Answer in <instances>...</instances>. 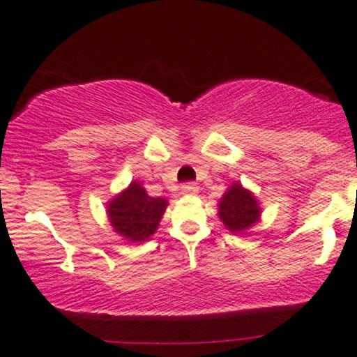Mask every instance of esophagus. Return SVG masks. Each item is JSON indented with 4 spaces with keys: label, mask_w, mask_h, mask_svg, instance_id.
<instances>
[{
    "label": "esophagus",
    "mask_w": 357,
    "mask_h": 357,
    "mask_svg": "<svg viewBox=\"0 0 357 357\" xmlns=\"http://www.w3.org/2000/svg\"><path fill=\"white\" fill-rule=\"evenodd\" d=\"M180 190H182L183 195H197L199 194V187L195 185V183H190V182L183 183L182 189H180Z\"/></svg>",
    "instance_id": "esophagus-1"
}]
</instances>
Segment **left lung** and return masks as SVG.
<instances>
[{"label":"left lung","mask_w":357,"mask_h":357,"mask_svg":"<svg viewBox=\"0 0 357 357\" xmlns=\"http://www.w3.org/2000/svg\"><path fill=\"white\" fill-rule=\"evenodd\" d=\"M218 215L227 231L244 234L259 222L261 207L253 192L243 187L241 182H234L219 199Z\"/></svg>","instance_id":"8db88e82"}]
</instances>
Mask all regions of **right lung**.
Masks as SVG:
<instances>
[{"instance_id":"add662e5","label":"right lung","mask_w":357,"mask_h":357,"mask_svg":"<svg viewBox=\"0 0 357 357\" xmlns=\"http://www.w3.org/2000/svg\"><path fill=\"white\" fill-rule=\"evenodd\" d=\"M168 200L151 197L139 182H133L107 200L106 214L116 234L128 243H145L158 229Z\"/></svg>"}]
</instances>
